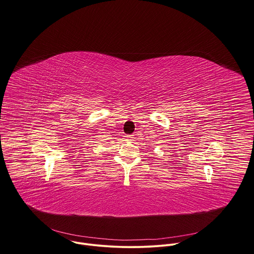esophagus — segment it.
<instances>
[{
    "label": "esophagus",
    "instance_id": "esophagus-1",
    "mask_svg": "<svg viewBox=\"0 0 254 254\" xmlns=\"http://www.w3.org/2000/svg\"><path fill=\"white\" fill-rule=\"evenodd\" d=\"M133 138H134V137H133L132 134H126V135H125V139H126L127 141H131Z\"/></svg>",
    "mask_w": 254,
    "mask_h": 254
}]
</instances>
